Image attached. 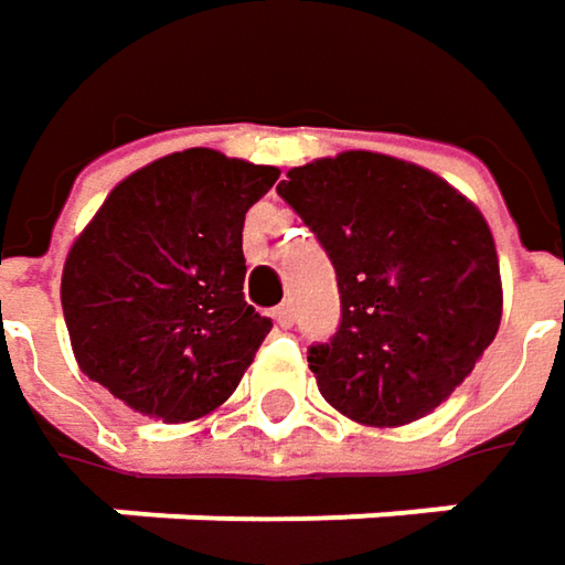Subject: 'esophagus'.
Listing matches in <instances>:
<instances>
[{"label":"esophagus","mask_w":565,"mask_h":565,"mask_svg":"<svg viewBox=\"0 0 565 565\" xmlns=\"http://www.w3.org/2000/svg\"><path fill=\"white\" fill-rule=\"evenodd\" d=\"M273 318H276L279 328H289V324H292V306H279V309L273 312Z\"/></svg>","instance_id":"esophagus-1"}]
</instances>
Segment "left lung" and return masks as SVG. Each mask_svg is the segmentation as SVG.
Here are the masks:
<instances>
[{
	"mask_svg": "<svg viewBox=\"0 0 565 565\" xmlns=\"http://www.w3.org/2000/svg\"><path fill=\"white\" fill-rule=\"evenodd\" d=\"M276 191L338 276L341 328L309 351L321 396L377 429L429 416L501 324L484 214L446 178L367 149L289 169Z\"/></svg>",
	"mask_w": 565,
	"mask_h": 565,
	"instance_id": "left-lung-1",
	"label": "left lung"
}]
</instances>
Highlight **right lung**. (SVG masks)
Segmentation results:
<instances>
[{
    "label": "right lung",
    "mask_w": 565,
    "mask_h": 565,
    "mask_svg": "<svg viewBox=\"0 0 565 565\" xmlns=\"http://www.w3.org/2000/svg\"><path fill=\"white\" fill-rule=\"evenodd\" d=\"M276 166L184 149L126 175L64 259L77 367L129 409L191 423L241 384L273 321L244 299V217Z\"/></svg>",
    "instance_id": "add662e5"
}]
</instances>
